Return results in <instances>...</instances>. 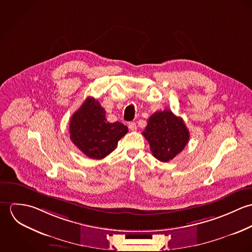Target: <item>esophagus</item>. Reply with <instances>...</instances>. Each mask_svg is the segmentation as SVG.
Instances as JSON below:
<instances>
[{
    "label": "esophagus",
    "instance_id": "1",
    "mask_svg": "<svg viewBox=\"0 0 252 252\" xmlns=\"http://www.w3.org/2000/svg\"><path fill=\"white\" fill-rule=\"evenodd\" d=\"M128 127H129V129H130L131 131L137 130V124H136L135 122H129V123H128Z\"/></svg>",
    "mask_w": 252,
    "mask_h": 252
}]
</instances>
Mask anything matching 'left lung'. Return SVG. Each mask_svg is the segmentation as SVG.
<instances>
[{"instance_id":"obj_1","label":"left lung","mask_w":252,"mask_h":252,"mask_svg":"<svg viewBox=\"0 0 252 252\" xmlns=\"http://www.w3.org/2000/svg\"><path fill=\"white\" fill-rule=\"evenodd\" d=\"M143 135L149 143L152 155L161 162L175 158L189 141V131L183 119L170 109L153 113Z\"/></svg>"}]
</instances>
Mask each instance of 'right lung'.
Returning a JSON list of instances; mask_svg holds the SVG:
<instances>
[{
  "label": "right lung",
  "instance_id": "right-lung-1",
  "mask_svg": "<svg viewBox=\"0 0 252 252\" xmlns=\"http://www.w3.org/2000/svg\"><path fill=\"white\" fill-rule=\"evenodd\" d=\"M128 132V127L116 121L109 123L106 110L92 97H88L72 114L70 138L74 145L91 159H103L115 148Z\"/></svg>",
  "mask_w": 252,
  "mask_h": 252
}]
</instances>
